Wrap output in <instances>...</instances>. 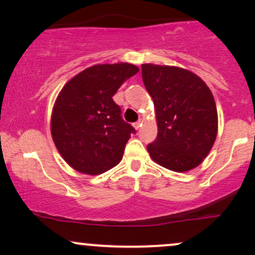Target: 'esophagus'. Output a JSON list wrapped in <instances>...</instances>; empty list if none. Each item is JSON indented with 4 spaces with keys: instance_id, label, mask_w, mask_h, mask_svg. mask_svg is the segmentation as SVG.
<instances>
[{
    "instance_id": "34e87169",
    "label": "esophagus",
    "mask_w": 255,
    "mask_h": 255,
    "mask_svg": "<svg viewBox=\"0 0 255 255\" xmlns=\"http://www.w3.org/2000/svg\"><path fill=\"white\" fill-rule=\"evenodd\" d=\"M140 125H142V121H138L136 123H133V128H136V130H138V128H140Z\"/></svg>"
}]
</instances>
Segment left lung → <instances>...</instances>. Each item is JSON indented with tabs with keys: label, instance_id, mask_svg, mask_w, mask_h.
Here are the masks:
<instances>
[{
	"label": "left lung",
	"instance_id": "1",
	"mask_svg": "<svg viewBox=\"0 0 255 255\" xmlns=\"http://www.w3.org/2000/svg\"><path fill=\"white\" fill-rule=\"evenodd\" d=\"M144 86L153 100L158 133L146 146L153 162L176 172L196 168L218 134L212 91L199 75L175 66L142 65Z\"/></svg>",
	"mask_w": 255,
	"mask_h": 255
}]
</instances>
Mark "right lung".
Instances as JSON below:
<instances>
[{
  "label": "right lung",
  "mask_w": 255,
  "mask_h": 255,
  "mask_svg": "<svg viewBox=\"0 0 255 255\" xmlns=\"http://www.w3.org/2000/svg\"><path fill=\"white\" fill-rule=\"evenodd\" d=\"M139 68L128 62L86 68L68 80L56 98L51 133L68 165L87 175H99L122 161L134 128L123 121L112 97Z\"/></svg>",
  "instance_id": "add662e5"
}]
</instances>
